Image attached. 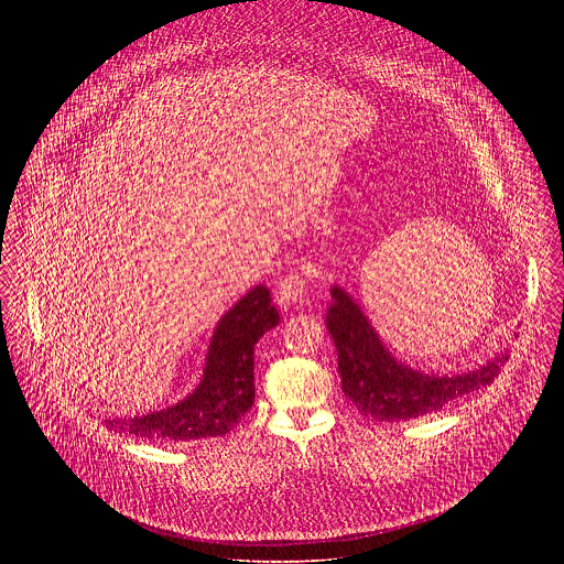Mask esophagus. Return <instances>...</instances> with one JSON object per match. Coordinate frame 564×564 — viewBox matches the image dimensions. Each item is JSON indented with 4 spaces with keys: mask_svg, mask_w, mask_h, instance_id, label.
Wrapping results in <instances>:
<instances>
[{
    "mask_svg": "<svg viewBox=\"0 0 564 564\" xmlns=\"http://www.w3.org/2000/svg\"><path fill=\"white\" fill-rule=\"evenodd\" d=\"M304 291H306V275L300 273V271H291L275 289V304L282 308V311H289L293 306H300L302 304V297H304Z\"/></svg>",
    "mask_w": 564,
    "mask_h": 564,
    "instance_id": "esophagus-1",
    "label": "esophagus"
}]
</instances>
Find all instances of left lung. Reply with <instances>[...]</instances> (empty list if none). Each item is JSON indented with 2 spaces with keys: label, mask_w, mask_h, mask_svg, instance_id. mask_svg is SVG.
Wrapping results in <instances>:
<instances>
[{
  "label": "left lung",
  "mask_w": 564,
  "mask_h": 564,
  "mask_svg": "<svg viewBox=\"0 0 564 564\" xmlns=\"http://www.w3.org/2000/svg\"><path fill=\"white\" fill-rule=\"evenodd\" d=\"M327 332L338 351L343 393L365 416L410 421L441 410L463 395L486 389L508 360L501 351L465 373H425L398 360L384 345L358 302L338 284L329 289Z\"/></svg>",
  "instance_id": "8db88e82"
}]
</instances>
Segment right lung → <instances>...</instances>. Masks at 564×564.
<instances>
[{"label": "right lung", "instance_id": "obj_1", "mask_svg": "<svg viewBox=\"0 0 564 564\" xmlns=\"http://www.w3.org/2000/svg\"><path fill=\"white\" fill-rule=\"evenodd\" d=\"M278 323L269 289H249L217 323L193 393L143 416L106 419V427L154 443L228 434L253 403V347Z\"/></svg>", "mask_w": 564, "mask_h": 564}]
</instances>
